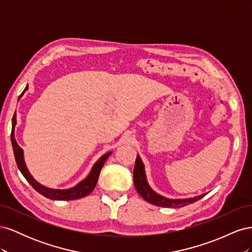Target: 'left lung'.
Wrapping results in <instances>:
<instances>
[{"label":"left lung","instance_id":"1","mask_svg":"<svg viewBox=\"0 0 252 252\" xmlns=\"http://www.w3.org/2000/svg\"><path fill=\"white\" fill-rule=\"evenodd\" d=\"M133 183L136 191H138V193L145 201H147L148 203L154 204L156 206H159V207H184L186 205L199 201L204 195H206V193H204L194 197H189V199H167V197L157 193L155 190L151 189V187L148 184L146 173H145V167L140 156H136L135 159V165L133 169Z\"/></svg>","mask_w":252,"mask_h":252}]
</instances>
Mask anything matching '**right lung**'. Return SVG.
Wrapping results in <instances>:
<instances>
[{
    "instance_id": "right-lung-1",
    "label": "right lung",
    "mask_w": 252,
    "mask_h": 252,
    "mask_svg": "<svg viewBox=\"0 0 252 252\" xmlns=\"http://www.w3.org/2000/svg\"><path fill=\"white\" fill-rule=\"evenodd\" d=\"M28 89V85L26 86L25 90L23 91L21 96L24 94L25 91ZM17 124V120L16 117H13L12 119V130H11V144H12V148H13V154L14 158H16V162L19 167L20 171L22 174L24 175V178L27 180V182L32 185L37 192L44 195L45 197L50 200H58V201H71V200H77L81 199V197H84L88 195L94 189L96 182L98 179V175H100L102 167L104 166L106 159L109 158L111 155V152H107L94 165L93 169L89 172L88 177L86 179H84L82 182H80L77 186H74L69 189H52L48 188L46 186H43L40 184L39 182H36L32 175L30 174L28 171L25 161H24V156H23V149L19 146L16 138H14V126Z\"/></svg>"
}]
</instances>
